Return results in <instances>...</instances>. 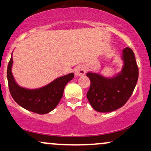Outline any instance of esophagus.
<instances>
[{"instance_id":"1","label":"esophagus","mask_w":151,"mask_h":151,"mask_svg":"<svg viewBox=\"0 0 151 151\" xmlns=\"http://www.w3.org/2000/svg\"><path fill=\"white\" fill-rule=\"evenodd\" d=\"M86 72V67L85 65H79L78 67H77L75 70V73L77 76H81L85 74Z\"/></svg>"}]
</instances>
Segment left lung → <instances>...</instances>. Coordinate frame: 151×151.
I'll return each mask as SVG.
<instances>
[{
  "mask_svg": "<svg viewBox=\"0 0 151 151\" xmlns=\"http://www.w3.org/2000/svg\"><path fill=\"white\" fill-rule=\"evenodd\" d=\"M124 66L122 72L112 79L87 72L91 84L86 97L93 109L99 112H111L121 108L132 95L138 79V67L133 50H123Z\"/></svg>",
  "mask_w": 151,
  "mask_h": 151,
  "instance_id": "1",
  "label": "left lung"
}]
</instances>
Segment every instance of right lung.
I'll return each mask as SVG.
<instances>
[{
	"mask_svg": "<svg viewBox=\"0 0 151 151\" xmlns=\"http://www.w3.org/2000/svg\"><path fill=\"white\" fill-rule=\"evenodd\" d=\"M13 58L7 69L8 87L12 97L24 109L38 114H47L58 106L63 95L66 84L74 77L73 73L58 78L41 89L29 90L20 87L15 82L11 72Z\"/></svg>",
	"mask_w": 151,
	"mask_h": 151,
	"instance_id": "add662e5",
	"label": "right lung"
}]
</instances>
